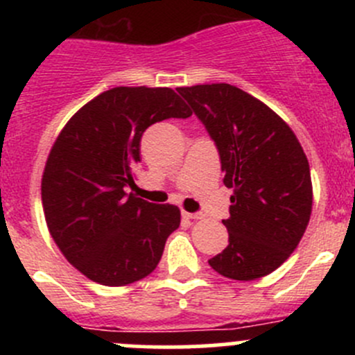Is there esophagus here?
Here are the masks:
<instances>
[{
    "label": "esophagus",
    "mask_w": 355,
    "mask_h": 355,
    "mask_svg": "<svg viewBox=\"0 0 355 355\" xmlns=\"http://www.w3.org/2000/svg\"><path fill=\"white\" fill-rule=\"evenodd\" d=\"M184 218H187V220H200V218H202V214H200V213H189V211H184Z\"/></svg>",
    "instance_id": "obj_1"
}]
</instances>
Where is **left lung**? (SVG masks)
Here are the masks:
<instances>
[{"label": "left lung", "instance_id": "left-lung-1", "mask_svg": "<svg viewBox=\"0 0 355 355\" xmlns=\"http://www.w3.org/2000/svg\"><path fill=\"white\" fill-rule=\"evenodd\" d=\"M216 142L223 184L234 189L228 245L214 271L250 282L280 268L297 249L313 211L306 153L270 106L230 84L178 87Z\"/></svg>", "mask_w": 355, "mask_h": 355}]
</instances>
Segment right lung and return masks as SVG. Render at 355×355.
<instances>
[{"mask_svg": "<svg viewBox=\"0 0 355 355\" xmlns=\"http://www.w3.org/2000/svg\"><path fill=\"white\" fill-rule=\"evenodd\" d=\"M191 108L170 87H113L82 106L56 137L41 180L53 241L75 270L121 287L155 271L180 225L173 204L127 194L146 128Z\"/></svg>", "mask_w": 355, "mask_h": 355, "instance_id": "add662e5", "label": "right lung"}]
</instances>
